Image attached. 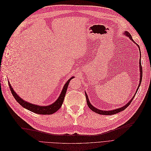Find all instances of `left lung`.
Listing matches in <instances>:
<instances>
[{"instance_id":"8db88e82","label":"left lung","mask_w":151,"mask_h":151,"mask_svg":"<svg viewBox=\"0 0 151 151\" xmlns=\"http://www.w3.org/2000/svg\"><path fill=\"white\" fill-rule=\"evenodd\" d=\"M124 35H126L127 36H128L129 38L131 40H132L134 43H135V42H134V41L133 40V39H132V35H130V34L128 32L125 31V32H124ZM136 45H137V46L138 47L139 50V52H140V53H141L140 48H139V45H138V44H136ZM139 70H140V80H139V85H138V88H137V90H136V92H137V91H138V89H139V86H140L141 83L142 77V69L141 63V55H140V60H139ZM85 93L86 99H87V103L88 106L89 107V108H90L91 111H93V112H96V113H97V114H101V115H107V116H108V115H113V114H117V113H118V112H120L122 111H124V110L127 108V107L129 105H130V103H132V101L133 99L134 98V97L135 95H136V93H135L134 95H133L132 99L130 100V101H129L127 104H125V106H124L123 107H120V108H119V109H114V110H111V111H102V110L98 109H97V108H95V107L94 106H93L91 104L90 102L89 101V99H88V96H87V93H86L85 92Z\"/></svg>"}]
</instances>
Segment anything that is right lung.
Masks as SVG:
<instances>
[{
	"label": "right lung",
	"mask_w": 151,
	"mask_h": 151,
	"mask_svg": "<svg viewBox=\"0 0 151 151\" xmlns=\"http://www.w3.org/2000/svg\"><path fill=\"white\" fill-rule=\"evenodd\" d=\"M74 78V77L69 78V79L67 81V82L65 83V85H64V87L62 90V91L61 93V94H60L59 98L57 99L56 101L52 104L48 105V106H38V105H35V104L29 103V102H27L26 101H24V100L22 98H21L17 94L16 92L13 90L9 81H8V82H9V85L10 91L12 93L13 97L15 98V99L17 100V101L21 106L24 107L25 109H26L29 111H30L34 113L38 114L50 115V114H52L55 113L57 111H58V109L61 107L62 104L64 101V96H65L66 93V91L68 89L69 83L72 78Z\"/></svg>",
	"instance_id": "right-lung-1"
}]
</instances>
